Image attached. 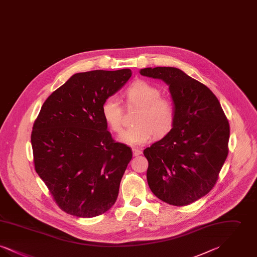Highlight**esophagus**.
Wrapping results in <instances>:
<instances>
[{
  "mask_svg": "<svg viewBox=\"0 0 257 257\" xmlns=\"http://www.w3.org/2000/svg\"><path fill=\"white\" fill-rule=\"evenodd\" d=\"M132 150H133V155H134V156H139V155H141V154L143 153L142 150L139 149V148H137V147L132 148Z\"/></svg>",
  "mask_w": 257,
  "mask_h": 257,
  "instance_id": "34e87169",
  "label": "esophagus"
}]
</instances>
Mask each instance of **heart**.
I'll return each mask as SVG.
<instances>
[{
    "mask_svg": "<svg viewBox=\"0 0 257 257\" xmlns=\"http://www.w3.org/2000/svg\"><path fill=\"white\" fill-rule=\"evenodd\" d=\"M128 106L141 108L135 124L123 130L118 139L129 146H143L153 136L161 138L168 134L175 121L176 110L171 99L161 97L157 86L145 80H138L124 92ZM102 116L111 131L118 133L122 126L123 109L116 96L106 98L102 104Z\"/></svg>",
    "mask_w": 257,
    "mask_h": 257,
    "instance_id": "b5f03b06",
    "label": "heart"
}]
</instances>
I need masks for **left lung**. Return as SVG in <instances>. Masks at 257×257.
<instances>
[{"mask_svg": "<svg viewBox=\"0 0 257 257\" xmlns=\"http://www.w3.org/2000/svg\"><path fill=\"white\" fill-rule=\"evenodd\" d=\"M140 73L167 83L176 110L171 131L144 150L147 183L161 200L189 205L218 180L228 154L229 123L216 95L182 70L159 66Z\"/></svg>", "mask_w": 257, "mask_h": 257, "instance_id": "obj_1", "label": "left lung"}]
</instances>
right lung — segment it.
Returning <instances> with one entry per match:
<instances>
[{"label":"right lung","mask_w":257,"mask_h":257,"mask_svg":"<svg viewBox=\"0 0 257 257\" xmlns=\"http://www.w3.org/2000/svg\"><path fill=\"white\" fill-rule=\"evenodd\" d=\"M131 76L128 68L74 74L46 99L34 123L35 169L67 214L93 218L117 198L132 150L111 138L102 104Z\"/></svg>","instance_id":"add662e5"}]
</instances>
